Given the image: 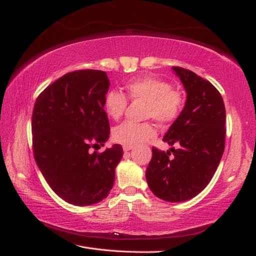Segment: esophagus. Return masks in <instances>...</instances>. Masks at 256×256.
Instances as JSON below:
<instances>
[{"mask_svg": "<svg viewBox=\"0 0 256 256\" xmlns=\"http://www.w3.org/2000/svg\"><path fill=\"white\" fill-rule=\"evenodd\" d=\"M132 148H133V146H123L124 152H128V150H131Z\"/></svg>", "mask_w": 256, "mask_h": 256, "instance_id": "34e87169", "label": "esophagus"}]
</instances>
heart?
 I'll use <instances>...</instances> for the list:
<instances>
[{
    "label": "heart",
    "instance_id": "1",
    "mask_svg": "<svg viewBox=\"0 0 256 256\" xmlns=\"http://www.w3.org/2000/svg\"><path fill=\"white\" fill-rule=\"evenodd\" d=\"M125 94L132 100L146 102L145 118H152L160 124H170L180 116L184 108V96L179 90L160 78L146 76L130 81L125 86ZM128 100L121 92H108L104 99L106 111L113 120L123 116ZM113 140L124 146H135L154 138L156 131L150 123L124 122L113 128Z\"/></svg>",
    "mask_w": 256,
    "mask_h": 256
}]
</instances>
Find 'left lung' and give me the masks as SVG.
<instances>
[{
    "label": "left lung",
    "instance_id": "obj_1",
    "mask_svg": "<svg viewBox=\"0 0 256 256\" xmlns=\"http://www.w3.org/2000/svg\"><path fill=\"white\" fill-rule=\"evenodd\" d=\"M187 94L184 106L162 140L179 148H153L146 182L168 202H182L202 192L214 177L224 150L226 108L220 92L190 70L172 67ZM173 157H170V152Z\"/></svg>",
    "mask_w": 256,
    "mask_h": 256
}]
</instances>
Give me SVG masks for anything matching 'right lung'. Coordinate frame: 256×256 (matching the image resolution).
I'll return each instance as SVG.
<instances>
[{
    "label": "right lung",
    "instance_id": "add662e5",
    "mask_svg": "<svg viewBox=\"0 0 256 256\" xmlns=\"http://www.w3.org/2000/svg\"><path fill=\"white\" fill-rule=\"evenodd\" d=\"M106 72L84 69L48 86L35 102L32 118L36 164L50 188L74 206H91L108 197L123 156L121 145L103 153L90 148L108 140L104 99Z\"/></svg>",
    "mask_w": 256,
    "mask_h": 256
}]
</instances>
